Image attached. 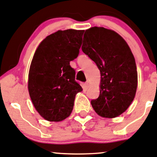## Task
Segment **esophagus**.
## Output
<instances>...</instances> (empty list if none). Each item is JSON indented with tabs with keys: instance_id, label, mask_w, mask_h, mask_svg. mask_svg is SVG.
Listing matches in <instances>:
<instances>
[{
	"instance_id": "esophagus-1",
	"label": "esophagus",
	"mask_w": 157,
	"mask_h": 157,
	"mask_svg": "<svg viewBox=\"0 0 157 157\" xmlns=\"http://www.w3.org/2000/svg\"><path fill=\"white\" fill-rule=\"evenodd\" d=\"M85 85H86V87H90L91 83H90V81H87V82H86Z\"/></svg>"
}]
</instances>
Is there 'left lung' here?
Masks as SVG:
<instances>
[{
	"mask_svg": "<svg viewBox=\"0 0 157 157\" xmlns=\"http://www.w3.org/2000/svg\"><path fill=\"white\" fill-rule=\"evenodd\" d=\"M82 50L97 65L101 73L100 94L91 101L104 118H115L131 105L138 77L134 56L127 42L115 31L91 27L84 33Z\"/></svg>",
	"mask_w": 157,
	"mask_h": 157,
	"instance_id": "obj_1",
	"label": "left lung"
}]
</instances>
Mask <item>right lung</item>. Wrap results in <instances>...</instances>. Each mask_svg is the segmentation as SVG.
<instances>
[{
	"instance_id": "add662e5",
	"label": "right lung",
	"mask_w": 157,
	"mask_h": 157,
	"mask_svg": "<svg viewBox=\"0 0 157 157\" xmlns=\"http://www.w3.org/2000/svg\"><path fill=\"white\" fill-rule=\"evenodd\" d=\"M84 30H59L40 42L32 60L28 90L35 108L44 119L60 121L73 109L82 87L75 82L70 61L78 57Z\"/></svg>"
}]
</instances>
